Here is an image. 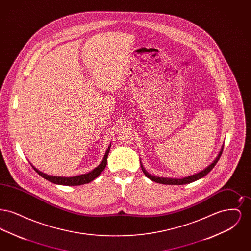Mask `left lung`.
Returning a JSON list of instances; mask_svg holds the SVG:
<instances>
[{"instance_id": "1", "label": "left lung", "mask_w": 251, "mask_h": 251, "mask_svg": "<svg viewBox=\"0 0 251 251\" xmlns=\"http://www.w3.org/2000/svg\"><path fill=\"white\" fill-rule=\"evenodd\" d=\"M222 152H223V147H222V149H221V151H220V152H219L218 156L215 158V161H214V162H213L209 167H206L204 170L201 171V172H199V173H197V174H195V175H191V176H188V177H185V178H182V179H172V178L155 177V176H152V175L149 174V173L145 170V168H144L142 165H141V168H142V171H143L144 174L146 175V177H148L149 179H151V180H153V181H155V182L162 183V184L181 185V184L190 183V182H193V181H195V180H198V179H201V178H203L204 176H206V175H207V174H208V173H209V172L214 168L215 165H216V163L218 162V160H219L220 156L222 154Z\"/></svg>"}]
</instances>
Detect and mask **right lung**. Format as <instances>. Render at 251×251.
I'll use <instances>...</instances> for the list:
<instances>
[{
  "label": "right lung",
  "mask_w": 251,
  "mask_h": 251,
  "mask_svg": "<svg viewBox=\"0 0 251 251\" xmlns=\"http://www.w3.org/2000/svg\"><path fill=\"white\" fill-rule=\"evenodd\" d=\"M110 147L111 145L108 147L107 151L105 152L104 158L102 160V162L100 164V166L96 167L95 169H93L92 171H90L89 173L86 174H83V175H79V176H74V177H57V176H50L47 174H44L42 172H40L38 169H36V167H33V168L36 170L38 175H40L42 178L47 179L49 181L55 183V184H61V185H82V184H85L88 183L90 181H92L93 179H96L102 171L103 169L106 167L107 165V157L109 151H110Z\"/></svg>",
  "instance_id": "right-lung-1"
}]
</instances>
